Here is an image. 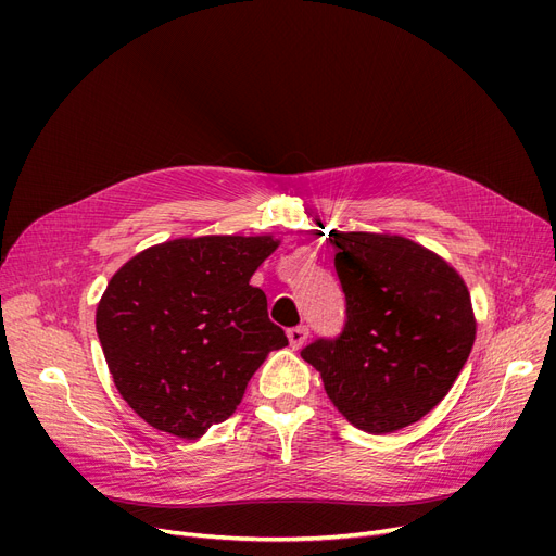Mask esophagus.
Wrapping results in <instances>:
<instances>
[{
	"instance_id": "obj_1",
	"label": "esophagus",
	"mask_w": 556,
	"mask_h": 556,
	"mask_svg": "<svg viewBox=\"0 0 556 556\" xmlns=\"http://www.w3.org/2000/svg\"><path fill=\"white\" fill-rule=\"evenodd\" d=\"M308 338V329L306 327H293L288 329V340H290V346L293 349H300Z\"/></svg>"
}]
</instances>
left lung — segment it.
Listing matches in <instances>:
<instances>
[{
  "instance_id": "1",
  "label": "left lung",
  "mask_w": 556,
  "mask_h": 556,
  "mask_svg": "<svg viewBox=\"0 0 556 556\" xmlns=\"http://www.w3.org/2000/svg\"><path fill=\"white\" fill-rule=\"evenodd\" d=\"M346 300L340 336L302 358L338 410L374 434L419 421L453 388L476 340L469 288L424 245L390 233L333 231Z\"/></svg>"
}]
</instances>
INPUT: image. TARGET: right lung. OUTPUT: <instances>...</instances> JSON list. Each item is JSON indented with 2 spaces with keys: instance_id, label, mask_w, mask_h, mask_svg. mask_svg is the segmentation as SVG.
<instances>
[{
  "instance_id": "1",
  "label": "right lung",
  "mask_w": 556,
  "mask_h": 556,
  "mask_svg": "<svg viewBox=\"0 0 556 556\" xmlns=\"http://www.w3.org/2000/svg\"><path fill=\"white\" fill-rule=\"evenodd\" d=\"M273 237L175 239L114 273L97 333L114 386L157 430L198 440L241 403L273 349L288 344L250 277Z\"/></svg>"
}]
</instances>
